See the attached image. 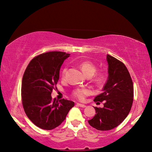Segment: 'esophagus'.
I'll return each mask as SVG.
<instances>
[{"label":"esophagus","mask_w":152,"mask_h":152,"mask_svg":"<svg viewBox=\"0 0 152 152\" xmlns=\"http://www.w3.org/2000/svg\"><path fill=\"white\" fill-rule=\"evenodd\" d=\"M77 105L79 107H81V108H85V107H86V106L84 105V104H79V103H77Z\"/></svg>","instance_id":"esophagus-1"}]
</instances>
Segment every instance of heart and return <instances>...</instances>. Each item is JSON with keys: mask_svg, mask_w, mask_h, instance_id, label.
Wrapping results in <instances>:
<instances>
[{"mask_svg": "<svg viewBox=\"0 0 152 152\" xmlns=\"http://www.w3.org/2000/svg\"><path fill=\"white\" fill-rule=\"evenodd\" d=\"M79 67L83 71V73L88 77L93 75L92 81L97 86H101L104 84L106 81V75L103 73H98L95 74L97 68L95 64L90 61H83L79 64ZM67 71L66 67L63 68L62 70V77L63 79L65 77V75ZM91 91L88 88H76L72 92V95L76 99L80 101H83L86 99L87 96L91 95Z\"/></svg>", "mask_w": 152, "mask_h": 152, "instance_id": "heart-1", "label": "heart"}]
</instances>
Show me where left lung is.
Here are the masks:
<instances>
[{"mask_svg":"<svg viewBox=\"0 0 152 152\" xmlns=\"http://www.w3.org/2000/svg\"><path fill=\"white\" fill-rule=\"evenodd\" d=\"M108 78L103 92L94 98L102 102L103 108L95 107L96 114L88 121L92 127L99 131H108L116 127L126 118L133 102V83L127 68L123 63L108 54Z\"/></svg>","mask_w":152,"mask_h":152,"instance_id":"1","label":"left lung"}]
</instances>
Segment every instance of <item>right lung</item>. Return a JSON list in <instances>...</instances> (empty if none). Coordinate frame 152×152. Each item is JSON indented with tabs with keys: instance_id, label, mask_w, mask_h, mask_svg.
Here are the masks:
<instances>
[{
	"instance_id": "right-lung-1",
	"label": "right lung",
	"mask_w": 152,
	"mask_h": 152,
	"mask_svg": "<svg viewBox=\"0 0 152 152\" xmlns=\"http://www.w3.org/2000/svg\"><path fill=\"white\" fill-rule=\"evenodd\" d=\"M69 54L53 51L35 56L24 72L21 85V101L25 113L35 125L52 130L65 120L73 102L53 99L56 89L60 69Z\"/></svg>"
}]
</instances>
